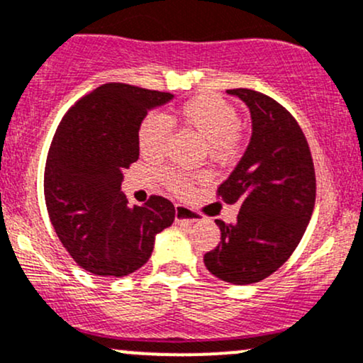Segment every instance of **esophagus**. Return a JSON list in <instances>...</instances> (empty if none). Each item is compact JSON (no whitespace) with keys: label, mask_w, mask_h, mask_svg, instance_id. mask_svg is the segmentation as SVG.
I'll return each instance as SVG.
<instances>
[{"label":"esophagus","mask_w":363,"mask_h":363,"mask_svg":"<svg viewBox=\"0 0 363 363\" xmlns=\"http://www.w3.org/2000/svg\"><path fill=\"white\" fill-rule=\"evenodd\" d=\"M201 220L199 213H196L194 209L184 206V204H177L176 206V221L182 225H193L196 221Z\"/></svg>","instance_id":"1"}]
</instances>
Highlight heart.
Listing matches in <instances>:
<instances>
[{"label": "heart", "mask_w": 363, "mask_h": 363, "mask_svg": "<svg viewBox=\"0 0 363 363\" xmlns=\"http://www.w3.org/2000/svg\"><path fill=\"white\" fill-rule=\"evenodd\" d=\"M181 116L191 128H194L201 137L206 138V147L213 157L233 155L242 142L238 113L215 94H201L189 99L181 106ZM172 130V121L162 113H150L138 126L140 152L148 159H159L164 154L165 143ZM206 174H189L182 170L167 169L160 174V179L167 189L179 196L189 194L194 184Z\"/></svg>", "instance_id": "obj_1"}]
</instances>
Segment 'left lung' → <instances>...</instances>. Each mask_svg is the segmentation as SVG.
I'll return each instance as SVG.
<instances>
[{
	"label": "left lung",
	"mask_w": 363,
	"mask_h": 363,
	"mask_svg": "<svg viewBox=\"0 0 363 363\" xmlns=\"http://www.w3.org/2000/svg\"><path fill=\"white\" fill-rule=\"evenodd\" d=\"M226 93L250 110L252 137L218 187L225 203H240L237 221L216 220L221 242L204 265L221 281L245 286L276 272L299 245L314 209L316 176L308 140L282 104L243 87Z\"/></svg>",
	"instance_id": "obj_1"
}]
</instances>
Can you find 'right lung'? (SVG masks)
Wrapping results in <instances>:
<instances>
[{"mask_svg":"<svg viewBox=\"0 0 363 363\" xmlns=\"http://www.w3.org/2000/svg\"><path fill=\"white\" fill-rule=\"evenodd\" d=\"M174 94L108 82L65 113L47 155L43 193L52 226L77 265L123 277L147 264L155 235L172 225L176 208L162 196L128 206L123 170L137 162L138 126Z\"/></svg>","mask_w":363,"mask_h":363,"instance_id":"right-lung-1","label":"right lung"}]
</instances>
